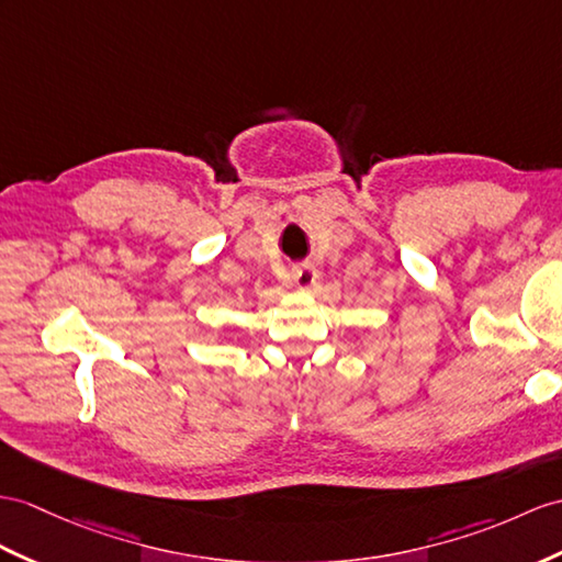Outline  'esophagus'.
Instances as JSON below:
<instances>
[{"instance_id": "34e87169", "label": "esophagus", "mask_w": 562, "mask_h": 562, "mask_svg": "<svg viewBox=\"0 0 562 562\" xmlns=\"http://www.w3.org/2000/svg\"><path fill=\"white\" fill-rule=\"evenodd\" d=\"M314 281H317V271L312 269V265H300L295 267V285L300 291H310Z\"/></svg>"}]
</instances>
